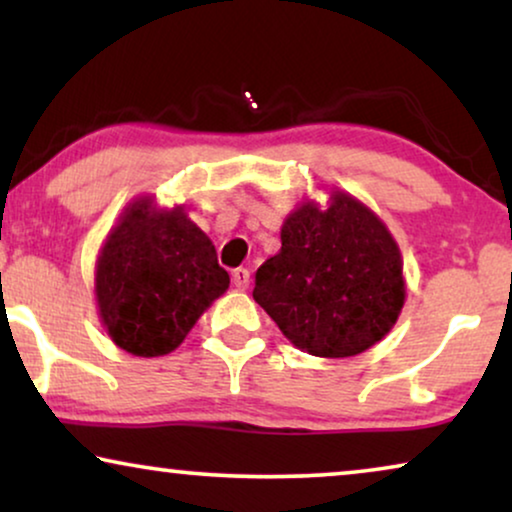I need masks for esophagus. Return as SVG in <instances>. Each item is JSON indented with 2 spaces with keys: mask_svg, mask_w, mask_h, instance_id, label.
<instances>
[{
  "mask_svg": "<svg viewBox=\"0 0 512 512\" xmlns=\"http://www.w3.org/2000/svg\"><path fill=\"white\" fill-rule=\"evenodd\" d=\"M249 270L247 268H237V270H233V284L237 286V289H247L249 286Z\"/></svg>",
  "mask_w": 512,
  "mask_h": 512,
  "instance_id": "esophagus-1",
  "label": "esophagus"
}]
</instances>
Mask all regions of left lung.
I'll return each instance as SVG.
<instances>
[{
  "instance_id": "1",
  "label": "left lung",
  "mask_w": 512,
  "mask_h": 512,
  "mask_svg": "<svg viewBox=\"0 0 512 512\" xmlns=\"http://www.w3.org/2000/svg\"><path fill=\"white\" fill-rule=\"evenodd\" d=\"M254 300L303 352L356 356L401 314V251L380 216L333 191L326 209L307 200L286 216L282 249L256 270Z\"/></svg>"
}]
</instances>
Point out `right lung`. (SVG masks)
Instances as JSON below:
<instances>
[{
    "mask_svg": "<svg viewBox=\"0 0 512 512\" xmlns=\"http://www.w3.org/2000/svg\"><path fill=\"white\" fill-rule=\"evenodd\" d=\"M228 284L212 240L184 207L158 209L151 195L125 207L95 268L102 326L118 347L146 359L177 349Z\"/></svg>",
    "mask_w": 512,
    "mask_h": 512,
    "instance_id": "obj_1",
    "label": "right lung"
}]
</instances>
